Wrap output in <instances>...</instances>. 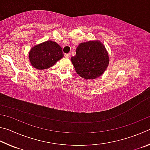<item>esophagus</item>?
Instances as JSON below:
<instances>
[{
  "label": "esophagus",
  "mask_w": 150,
  "mask_h": 150,
  "mask_svg": "<svg viewBox=\"0 0 150 150\" xmlns=\"http://www.w3.org/2000/svg\"><path fill=\"white\" fill-rule=\"evenodd\" d=\"M64 57L65 58H70V53L64 54Z\"/></svg>",
  "instance_id": "34e87169"
}]
</instances>
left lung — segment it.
<instances>
[{
  "instance_id": "left-lung-1",
  "label": "left lung",
  "mask_w": 150,
  "mask_h": 150,
  "mask_svg": "<svg viewBox=\"0 0 150 150\" xmlns=\"http://www.w3.org/2000/svg\"><path fill=\"white\" fill-rule=\"evenodd\" d=\"M71 61L78 75L86 80L95 79L103 74L109 62V54L101 41L80 43Z\"/></svg>"
}]
</instances>
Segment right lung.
Returning a JSON list of instances; mask_svg holds the SVG:
<instances>
[{
  "label": "right lung",
  "instance_id": "obj_1",
  "mask_svg": "<svg viewBox=\"0 0 150 150\" xmlns=\"http://www.w3.org/2000/svg\"><path fill=\"white\" fill-rule=\"evenodd\" d=\"M64 56L61 47L56 42L47 41L34 46L29 53L31 65L39 70L47 69Z\"/></svg>",
  "mask_w": 150,
  "mask_h": 150
}]
</instances>
